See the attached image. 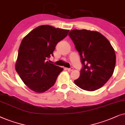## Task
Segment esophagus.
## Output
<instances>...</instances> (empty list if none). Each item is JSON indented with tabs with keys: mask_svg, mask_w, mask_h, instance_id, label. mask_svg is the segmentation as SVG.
<instances>
[{
	"mask_svg": "<svg viewBox=\"0 0 125 125\" xmlns=\"http://www.w3.org/2000/svg\"><path fill=\"white\" fill-rule=\"evenodd\" d=\"M73 67H71V68H66V70H67L68 71H73Z\"/></svg>",
	"mask_w": 125,
	"mask_h": 125,
	"instance_id": "1",
	"label": "esophagus"
}]
</instances>
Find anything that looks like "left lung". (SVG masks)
Wrapping results in <instances>:
<instances>
[{
	"label": "left lung",
	"mask_w": 125,
	"mask_h": 125,
	"mask_svg": "<svg viewBox=\"0 0 125 125\" xmlns=\"http://www.w3.org/2000/svg\"><path fill=\"white\" fill-rule=\"evenodd\" d=\"M69 35L83 64L75 84L89 91L100 89L112 76L115 66V53L110 43L98 31L73 30Z\"/></svg>",
	"instance_id": "obj_1"
}]
</instances>
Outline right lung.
<instances>
[{
	"label": "right lung",
	"instance_id": "add662e5",
	"mask_svg": "<svg viewBox=\"0 0 125 125\" xmlns=\"http://www.w3.org/2000/svg\"><path fill=\"white\" fill-rule=\"evenodd\" d=\"M69 30L42 25L32 30L20 45L15 70L24 83L38 93L54 85L62 68L47 61L57 43L66 37Z\"/></svg>",
	"mask_w": 125,
	"mask_h": 125
}]
</instances>
